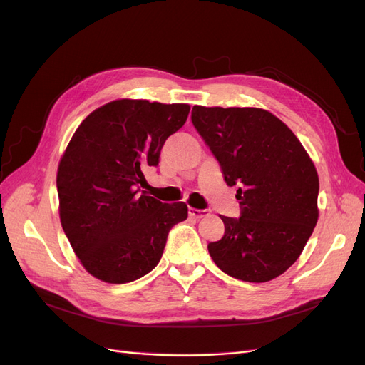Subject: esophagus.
I'll use <instances>...</instances> for the list:
<instances>
[{
  "mask_svg": "<svg viewBox=\"0 0 365 365\" xmlns=\"http://www.w3.org/2000/svg\"><path fill=\"white\" fill-rule=\"evenodd\" d=\"M189 215L195 219H201V217H205L208 215V210H200V208H193L190 207L189 208Z\"/></svg>",
  "mask_w": 365,
  "mask_h": 365,
  "instance_id": "esophagus-1",
  "label": "esophagus"
}]
</instances>
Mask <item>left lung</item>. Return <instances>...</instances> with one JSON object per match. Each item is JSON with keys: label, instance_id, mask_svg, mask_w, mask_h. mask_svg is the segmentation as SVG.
<instances>
[{"label": "left lung", "instance_id": "left-lung-1", "mask_svg": "<svg viewBox=\"0 0 365 365\" xmlns=\"http://www.w3.org/2000/svg\"><path fill=\"white\" fill-rule=\"evenodd\" d=\"M192 123L228 185H239V217L220 216L224 237L208 244L220 271L263 283L300 256L318 220V175L294 132L259 108L193 106Z\"/></svg>", "mask_w": 365, "mask_h": 365}]
</instances>
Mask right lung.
Segmentation results:
<instances>
[{
  "label": "right lung",
  "instance_id": "right-lung-1",
  "mask_svg": "<svg viewBox=\"0 0 365 365\" xmlns=\"http://www.w3.org/2000/svg\"><path fill=\"white\" fill-rule=\"evenodd\" d=\"M190 106L114 101L76 129L58 169L61 224L83 268L106 283H129L157 267L184 202L163 204L140 187L164 141Z\"/></svg>",
  "mask_w": 365,
  "mask_h": 365
}]
</instances>
